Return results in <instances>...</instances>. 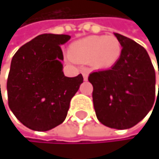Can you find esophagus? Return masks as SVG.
<instances>
[{"label":"esophagus","instance_id":"1","mask_svg":"<svg viewBox=\"0 0 159 159\" xmlns=\"http://www.w3.org/2000/svg\"><path fill=\"white\" fill-rule=\"evenodd\" d=\"M82 74H83V77H84V80H85V81H86V80H88V76H89L88 72H87V71H83V72H82Z\"/></svg>","mask_w":159,"mask_h":159}]
</instances>
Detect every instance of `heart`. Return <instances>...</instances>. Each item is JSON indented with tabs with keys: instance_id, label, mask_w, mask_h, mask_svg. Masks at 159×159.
<instances>
[{
	"instance_id": "1",
	"label": "heart",
	"mask_w": 159,
	"mask_h": 159,
	"mask_svg": "<svg viewBox=\"0 0 159 159\" xmlns=\"http://www.w3.org/2000/svg\"><path fill=\"white\" fill-rule=\"evenodd\" d=\"M121 49L120 42L115 36H89L73 43L70 55L76 62H91L97 69H108L118 61Z\"/></svg>"
}]
</instances>
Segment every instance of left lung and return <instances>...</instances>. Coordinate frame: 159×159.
<instances>
[{"label":"left lung","instance_id":"1","mask_svg":"<svg viewBox=\"0 0 159 159\" xmlns=\"http://www.w3.org/2000/svg\"><path fill=\"white\" fill-rule=\"evenodd\" d=\"M114 35L122 47L120 58L110 70L91 72L89 81L97 119L109 128L125 130L141 121L154 105L156 72L142 46Z\"/></svg>","mask_w":159,"mask_h":159}]
</instances>
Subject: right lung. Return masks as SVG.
Masks as SVG:
<instances>
[{
	"label": "right lung",
	"instance_id": "add662e5",
	"mask_svg": "<svg viewBox=\"0 0 159 159\" xmlns=\"http://www.w3.org/2000/svg\"><path fill=\"white\" fill-rule=\"evenodd\" d=\"M70 39L64 34H41L14 54L7 89L8 106L22 124L45 132L64 122L71 98L83 76L63 72L61 45Z\"/></svg>",
	"mask_w": 159,
	"mask_h": 159
}]
</instances>
